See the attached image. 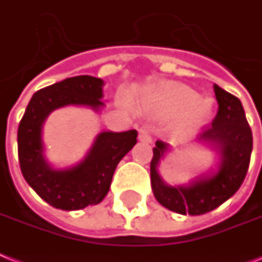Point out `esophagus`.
I'll return each mask as SVG.
<instances>
[{
	"label": "esophagus",
	"instance_id": "obj_1",
	"mask_svg": "<svg viewBox=\"0 0 262 262\" xmlns=\"http://www.w3.org/2000/svg\"><path fill=\"white\" fill-rule=\"evenodd\" d=\"M138 140L142 142H152V137H150V133L149 130L146 129V127H141L140 129V133H138Z\"/></svg>",
	"mask_w": 262,
	"mask_h": 262
}]
</instances>
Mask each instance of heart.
Returning a JSON list of instances; mask_svg holds the SVG:
<instances>
[{"instance_id":"obj_1","label":"heart","mask_w":262,"mask_h":262,"mask_svg":"<svg viewBox=\"0 0 262 262\" xmlns=\"http://www.w3.org/2000/svg\"><path fill=\"white\" fill-rule=\"evenodd\" d=\"M153 99L167 112H183L176 124V130L180 135L199 129L211 114V102L203 101L195 91L182 84H172L157 91Z\"/></svg>"}]
</instances>
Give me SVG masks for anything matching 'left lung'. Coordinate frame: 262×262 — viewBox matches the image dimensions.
Instances as JSON below:
<instances>
[{"label": "left lung", "instance_id": "left-lung-1", "mask_svg": "<svg viewBox=\"0 0 262 262\" xmlns=\"http://www.w3.org/2000/svg\"><path fill=\"white\" fill-rule=\"evenodd\" d=\"M218 113L211 126L195 142L205 144L220 155L215 169L195 176L188 183L171 186L161 178L159 167L171 146L160 140L153 148L150 184L157 202L178 214L202 215L220 207L241 187L248 172L253 149L252 130L241 101L214 84Z\"/></svg>", "mask_w": 262, "mask_h": 262}]
</instances>
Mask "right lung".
Listing matches in <instances>:
<instances>
[{
	"label": "right lung",
	"mask_w": 262,
	"mask_h": 262,
	"mask_svg": "<svg viewBox=\"0 0 262 262\" xmlns=\"http://www.w3.org/2000/svg\"><path fill=\"white\" fill-rule=\"evenodd\" d=\"M105 82L90 75L74 76L33 94L18 125V160L24 179L48 205L71 211L98 205L107 195L121 159L136 145L137 130L98 133L86 156L67 168L47 160L42 126L51 113L66 106H83L99 113L105 107Z\"/></svg>",
	"instance_id": "1"
}]
</instances>
